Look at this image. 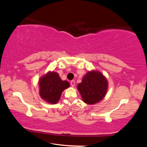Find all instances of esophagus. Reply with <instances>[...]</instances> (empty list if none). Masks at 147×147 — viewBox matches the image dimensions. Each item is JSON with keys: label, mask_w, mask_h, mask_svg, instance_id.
Here are the masks:
<instances>
[{"label": "esophagus", "mask_w": 147, "mask_h": 147, "mask_svg": "<svg viewBox=\"0 0 147 147\" xmlns=\"http://www.w3.org/2000/svg\"><path fill=\"white\" fill-rule=\"evenodd\" d=\"M71 85L73 88V87H74V86H75V82H74V80H72L71 82Z\"/></svg>", "instance_id": "obj_1"}]
</instances>
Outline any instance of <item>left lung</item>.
<instances>
[{
	"instance_id": "8db88e82",
	"label": "left lung",
	"mask_w": 147,
	"mask_h": 147,
	"mask_svg": "<svg viewBox=\"0 0 147 147\" xmlns=\"http://www.w3.org/2000/svg\"><path fill=\"white\" fill-rule=\"evenodd\" d=\"M108 88V80L101 72L96 70L88 71L83 77L77 89L84 102L94 104L102 100Z\"/></svg>"
}]
</instances>
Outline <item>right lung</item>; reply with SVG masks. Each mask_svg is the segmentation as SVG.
<instances>
[{"label": "right lung", "mask_w": 147, "mask_h": 147, "mask_svg": "<svg viewBox=\"0 0 147 147\" xmlns=\"http://www.w3.org/2000/svg\"><path fill=\"white\" fill-rule=\"evenodd\" d=\"M39 95L47 102L55 104L59 101L65 89L70 86L67 81L62 80L58 73L49 71L39 80Z\"/></svg>", "instance_id": "1"}]
</instances>
